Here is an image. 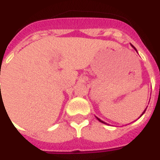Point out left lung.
Returning <instances> with one entry per match:
<instances>
[{
    "label": "left lung",
    "instance_id": "1",
    "mask_svg": "<svg viewBox=\"0 0 160 160\" xmlns=\"http://www.w3.org/2000/svg\"><path fill=\"white\" fill-rule=\"evenodd\" d=\"M132 46H133V45H132ZM133 47H134V46H133ZM134 49H135V50H136V49H135V48H134ZM146 110H147V109H146ZM146 110H145L144 112H143V113H142V114H141V115H143V114H144V113H145V111H146ZM98 120L99 121V122H103V123H105V122H103V121H102V120H100V119H99V118H98Z\"/></svg>",
    "mask_w": 160,
    "mask_h": 160
}]
</instances>
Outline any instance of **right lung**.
Instances as JSON below:
<instances>
[{"label":"right lung","instance_id":"right-lung-1","mask_svg":"<svg viewBox=\"0 0 160 160\" xmlns=\"http://www.w3.org/2000/svg\"><path fill=\"white\" fill-rule=\"evenodd\" d=\"M0 87H1V86H0Z\"/></svg>","mask_w":160,"mask_h":160}]
</instances>
